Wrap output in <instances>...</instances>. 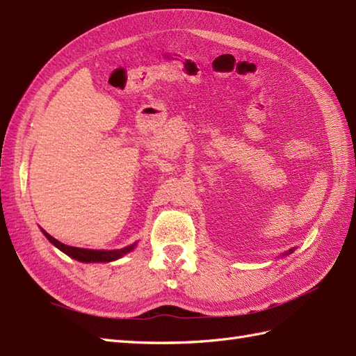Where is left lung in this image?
<instances>
[{"label":"left lung","instance_id":"8db88e82","mask_svg":"<svg viewBox=\"0 0 356 356\" xmlns=\"http://www.w3.org/2000/svg\"><path fill=\"white\" fill-rule=\"evenodd\" d=\"M292 251H293V249H291V251H289V252H292Z\"/></svg>","mask_w":356,"mask_h":356}]
</instances>
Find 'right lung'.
I'll return each mask as SVG.
<instances>
[{"mask_svg": "<svg viewBox=\"0 0 356 356\" xmlns=\"http://www.w3.org/2000/svg\"><path fill=\"white\" fill-rule=\"evenodd\" d=\"M44 236L49 238L50 243L55 245L58 249H61L63 252H65L67 255H70L72 259L74 260H79V261H84V263H92V261H113V260H118L120 257L125 255L127 252L133 251L134 245L131 246H127L122 249H116V251H95V249H82V248H73V246H67L61 241H58L56 238H53L50 234H47L45 231Z\"/></svg>", "mask_w": 356, "mask_h": 356, "instance_id": "right-lung-1", "label": "right lung"}]
</instances>
